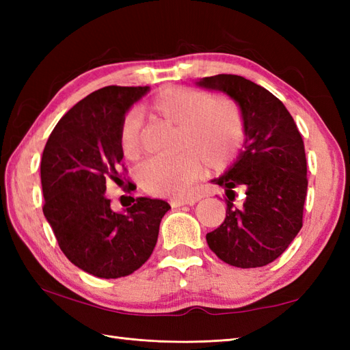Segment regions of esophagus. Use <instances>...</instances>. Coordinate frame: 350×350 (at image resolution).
Listing matches in <instances>:
<instances>
[{
  "label": "esophagus",
  "instance_id": "esophagus-1",
  "mask_svg": "<svg viewBox=\"0 0 350 350\" xmlns=\"http://www.w3.org/2000/svg\"><path fill=\"white\" fill-rule=\"evenodd\" d=\"M198 202L197 197H188V198H173L170 202L171 207H180V206H185V204H194Z\"/></svg>",
  "mask_w": 350,
  "mask_h": 350
}]
</instances>
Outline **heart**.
<instances>
[{
	"label": "heart",
	"instance_id": "b5f03b06",
	"mask_svg": "<svg viewBox=\"0 0 350 350\" xmlns=\"http://www.w3.org/2000/svg\"><path fill=\"white\" fill-rule=\"evenodd\" d=\"M154 116L179 128L171 158H154L139 170V185L152 196L180 197L202 171H221L232 163L245 141V120L239 105L228 98L187 87H167L150 102ZM141 122L132 111L120 126V148L128 159L141 153Z\"/></svg>",
	"mask_w": 350,
	"mask_h": 350
}]
</instances>
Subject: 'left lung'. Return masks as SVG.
Wrapping results in <instances>:
<instances>
[{
  "mask_svg": "<svg viewBox=\"0 0 350 350\" xmlns=\"http://www.w3.org/2000/svg\"><path fill=\"white\" fill-rule=\"evenodd\" d=\"M197 84L239 103L247 137L233 167L213 180L226 189L227 212L224 222L206 234L207 245L232 266H266L302 227L308 179L301 132L284 103L250 79L222 73ZM236 187L245 191L239 206L234 204Z\"/></svg>",
  "mask_w": 350,
  "mask_h": 350,
  "instance_id": "obj_1",
  "label": "left lung"
}]
</instances>
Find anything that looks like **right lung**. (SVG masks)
Wrapping results in <instances>:
<instances>
[{"mask_svg":"<svg viewBox=\"0 0 350 350\" xmlns=\"http://www.w3.org/2000/svg\"><path fill=\"white\" fill-rule=\"evenodd\" d=\"M148 88L108 85L88 94L57 123L42 154L44 218L64 256L98 278L139 269L171 209L163 200L132 197L124 212H114L105 194L107 180L118 183L126 173L118 139L126 111ZM133 187L129 182L126 192Z\"/></svg>","mask_w":350,"mask_h":350,"instance_id":"right-lung-1","label":"right lung"}]
</instances>
